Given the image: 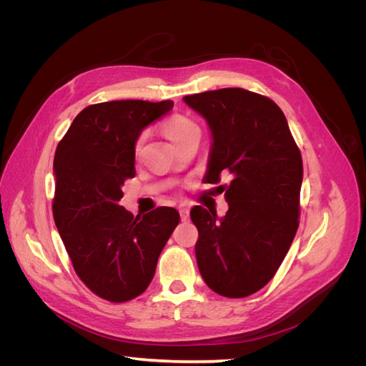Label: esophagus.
<instances>
[{
  "instance_id": "obj_1",
  "label": "esophagus",
  "mask_w": 366,
  "mask_h": 366,
  "mask_svg": "<svg viewBox=\"0 0 366 366\" xmlns=\"http://www.w3.org/2000/svg\"><path fill=\"white\" fill-rule=\"evenodd\" d=\"M179 212H180V218H182V221H186L187 218H189V210H187L186 207H180V209H179Z\"/></svg>"
}]
</instances>
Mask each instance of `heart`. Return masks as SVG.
Wrapping results in <instances>:
<instances>
[{
	"mask_svg": "<svg viewBox=\"0 0 366 366\" xmlns=\"http://www.w3.org/2000/svg\"><path fill=\"white\" fill-rule=\"evenodd\" d=\"M194 128H197V125L194 124L192 120L186 119V117H183V116H174V117H171L168 122H166L164 127H163V131H164L166 137H168L169 140H172V142L175 143L177 140H180V139L186 134V132H189V131L194 129ZM142 142H143V137L137 142V145H136V154H139V151H140Z\"/></svg>",
	"mask_w": 366,
	"mask_h": 366,
	"instance_id": "obj_1",
	"label": "heart"
}]
</instances>
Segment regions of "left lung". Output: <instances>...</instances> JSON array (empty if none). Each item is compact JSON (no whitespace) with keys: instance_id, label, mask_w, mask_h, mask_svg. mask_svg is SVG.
<instances>
[{"instance_id":"1","label":"left lung","mask_w":366,"mask_h":366,"mask_svg":"<svg viewBox=\"0 0 366 366\" xmlns=\"http://www.w3.org/2000/svg\"><path fill=\"white\" fill-rule=\"evenodd\" d=\"M210 129L204 179L224 191V217L191 209L195 257L209 289L226 297L261 290L280 269L297 230L302 157L287 119L272 99L242 88L184 96Z\"/></svg>"}]
</instances>
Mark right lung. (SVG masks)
<instances>
[{
    "label": "right lung",
    "instance_id": "add662e5",
    "mask_svg": "<svg viewBox=\"0 0 366 366\" xmlns=\"http://www.w3.org/2000/svg\"><path fill=\"white\" fill-rule=\"evenodd\" d=\"M172 101H112L84 108L54 154L53 217L74 272L97 296L125 302L148 289L160 253L179 224L174 207L134 217L120 206L136 175L142 131Z\"/></svg>",
    "mask_w": 366,
    "mask_h": 366
}]
</instances>
